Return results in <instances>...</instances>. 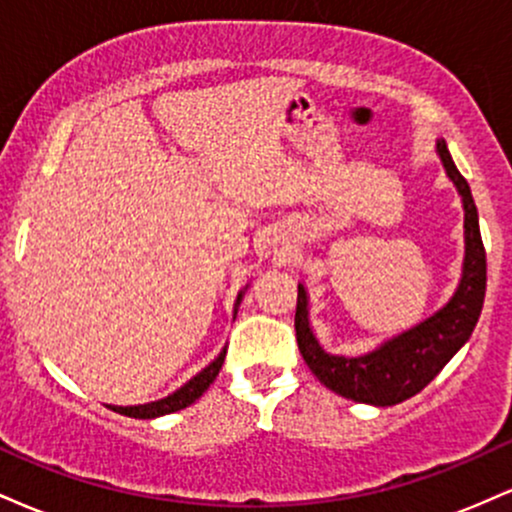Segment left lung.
<instances>
[{"instance_id": "left-lung-1", "label": "left lung", "mask_w": 512, "mask_h": 512, "mask_svg": "<svg viewBox=\"0 0 512 512\" xmlns=\"http://www.w3.org/2000/svg\"><path fill=\"white\" fill-rule=\"evenodd\" d=\"M436 154L457 195L462 197L464 209L462 276L443 308L428 315L419 325L399 332L397 337L385 339L368 354L339 356L327 354L320 339L315 337L310 327L308 289L305 284H298L296 339L303 361L322 385L354 402L392 407L424 390L445 363L467 344L484 308L486 252L479 233L477 204L443 139L436 142Z\"/></svg>"}]
</instances>
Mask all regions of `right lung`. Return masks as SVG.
I'll return each instance as SVG.
<instances>
[{"mask_svg":"<svg viewBox=\"0 0 512 512\" xmlns=\"http://www.w3.org/2000/svg\"><path fill=\"white\" fill-rule=\"evenodd\" d=\"M245 291H248V286H245V289L238 293L236 305H233V320H236L238 305H240V301H243ZM223 358H226V349H223L221 354L216 356L207 368L199 370L195 378H190L185 385L180 387V390H175L173 395L156 399V402H146V404H129V407H117V404H108V407L117 411V414L132 416V419H156V416H166V414H173V411L190 407V404H195L197 399L209 390V385L214 383L216 375H219V370L223 366Z\"/></svg>","mask_w":512,"mask_h":512,"instance_id":"right-lung-1","label":"right lung"}]
</instances>
